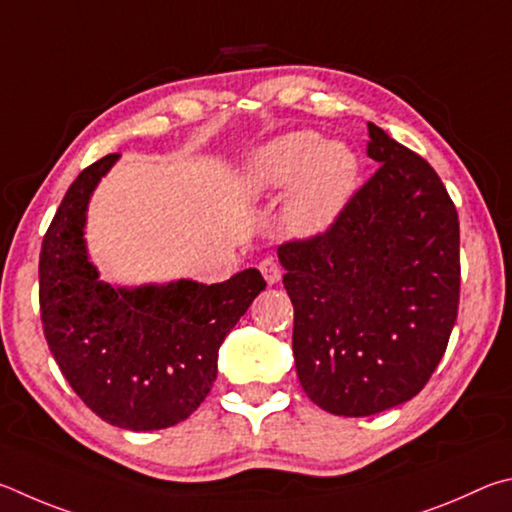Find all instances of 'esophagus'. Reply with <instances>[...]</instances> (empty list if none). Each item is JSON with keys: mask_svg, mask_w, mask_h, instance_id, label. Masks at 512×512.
I'll list each match as a JSON object with an SVG mask.
<instances>
[{"mask_svg": "<svg viewBox=\"0 0 512 512\" xmlns=\"http://www.w3.org/2000/svg\"><path fill=\"white\" fill-rule=\"evenodd\" d=\"M258 270H261V274L265 276V281L270 285L281 281V267H279V263L274 261V258H263V261L258 263Z\"/></svg>", "mask_w": 512, "mask_h": 512, "instance_id": "obj_1", "label": "esophagus"}]
</instances>
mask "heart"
I'll return each instance as SVG.
<instances>
[{
    "label": "heart",
    "mask_w": 512,
    "mask_h": 512,
    "mask_svg": "<svg viewBox=\"0 0 512 512\" xmlns=\"http://www.w3.org/2000/svg\"><path fill=\"white\" fill-rule=\"evenodd\" d=\"M357 157L342 141H324L317 132L281 134L251 152L242 170V188L251 197L281 193L283 224L294 236L326 231L351 200Z\"/></svg>",
    "instance_id": "b5f03b06"
}]
</instances>
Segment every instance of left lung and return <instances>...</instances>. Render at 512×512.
<instances>
[{
    "label": "left lung",
    "instance_id": "obj_1",
    "mask_svg": "<svg viewBox=\"0 0 512 512\" xmlns=\"http://www.w3.org/2000/svg\"><path fill=\"white\" fill-rule=\"evenodd\" d=\"M378 170L328 231L279 247L308 398L373 416L420 393L459 310V215L427 161L369 123Z\"/></svg>",
    "mask_w": 512,
    "mask_h": 512
}]
</instances>
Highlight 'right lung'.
Wrapping results in <instances>:
<instances>
[{"mask_svg":"<svg viewBox=\"0 0 512 512\" xmlns=\"http://www.w3.org/2000/svg\"><path fill=\"white\" fill-rule=\"evenodd\" d=\"M119 155L94 161L62 197L40 251V315L53 360L105 423L152 432L182 423L211 391L218 348L261 290L254 267L204 285L119 288L98 279L85 218Z\"/></svg>","mask_w":512,"mask_h":512,"instance_id":"add662e5","label":"right lung"}]
</instances>
